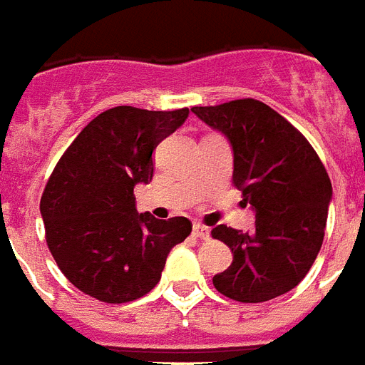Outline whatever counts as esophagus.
I'll return each instance as SVG.
<instances>
[{"label": "esophagus", "instance_id": "1", "mask_svg": "<svg viewBox=\"0 0 365 365\" xmlns=\"http://www.w3.org/2000/svg\"><path fill=\"white\" fill-rule=\"evenodd\" d=\"M192 236L195 238H200V240H208L210 238V230L200 223H195L192 225Z\"/></svg>", "mask_w": 365, "mask_h": 365}]
</instances>
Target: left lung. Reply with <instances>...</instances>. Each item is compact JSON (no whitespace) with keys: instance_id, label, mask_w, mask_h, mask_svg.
Segmentation results:
<instances>
[{"instance_id":"left-lung-1","label":"left lung","mask_w":365,"mask_h":365,"mask_svg":"<svg viewBox=\"0 0 365 365\" xmlns=\"http://www.w3.org/2000/svg\"><path fill=\"white\" fill-rule=\"evenodd\" d=\"M191 112L229 140L234 187L255 213V232L225 225L212 230L232 251V264L213 275V287L245 304L285 294L321 251L331 202L327 168L306 136L260 101L192 106Z\"/></svg>"}]
</instances>
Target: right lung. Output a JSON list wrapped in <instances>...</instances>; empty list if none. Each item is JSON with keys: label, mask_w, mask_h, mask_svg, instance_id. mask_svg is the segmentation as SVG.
<instances>
[{"label": "right lung", "mask_w": 365, "mask_h": 365, "mask_svg": "<svg viewBox=\"0 0 365 365\" xmlns=\"http://www.w3.org/2000/svg\"><path fill=\"white\" fill-rule=\"evenodd\" d=\"M115 106L91 120L61 155L41 198L46 244L67 279L106 304L148 294L167 257L191 234L187 217L136 212V183L153 178V150L187 120Z\"/></svg>", "instance_id": "add662e5"}]
</instances>
